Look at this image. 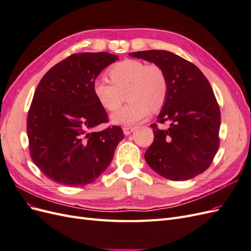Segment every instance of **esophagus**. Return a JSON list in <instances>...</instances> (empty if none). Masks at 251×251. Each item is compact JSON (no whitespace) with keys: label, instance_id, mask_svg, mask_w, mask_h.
Here are the masks:
<instances>
[{"label":"esophagus","instance_id":"1","mask_svg":"<svg viewBox=\"0 0 251 251\" xmlns=\"http://www.w3.org/2000/svg\"><path fill=\"white\" fill-rule=\"evenodd\" d=\"M136 130V127H134V126H125L124 127V133H125V135H130L131 133H133L134 131Z\"/></svg>","mask_w":251,"mask_h":251}]
</instances>
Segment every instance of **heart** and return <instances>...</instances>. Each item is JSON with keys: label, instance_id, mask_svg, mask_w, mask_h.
Here are the masks:
<instances>
[{"label": "heart", "instance_id": "obj_1", "mask_svg": "<svg viewBox=\"0 0 251 251\" xmlns=\"http://www.w3.org/2000/svg\"><path fill=\"white\" fill-rule=\"evenodd\" d=\"M111 80L98 77L93 82V93L102 107L110 112L119 109L126 94L130 101L112 116L114 124L130 126L142 120L150 111L160 110L169 93L164 70L156 64L125 59L110 70Z\"/></svg>", "mask_w": 251, "mask_h": 251}]
</instances>
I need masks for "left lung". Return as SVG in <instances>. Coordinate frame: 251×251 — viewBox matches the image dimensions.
Here are the masks:
<instances>
[{"mask_svg": "<svg viewBox=\"0 0 251 251\" xmlns=\"http://www.w3.org/2000/svg\"><path fill=\"white\" fill-rule=\"evenodd\" d=\"M160 66L169 81V93L151 125L154 141L144 158L160 176L174 180L192 179L208 169L219 149L221 114L210 83L200 69L188 60L165 50L130 53ZM169 122L168 129L158 123Z\"/></svg>", "mask_w": 251, "mask_h": 251, "instance_id": "1", "label": "left lung"}]
</instances>
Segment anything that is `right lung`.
<instances>
[{"label": "right lung", "mask_w": 251, "mask_h": 251, "mask_svg": "<svg viewBox=\"0 0 251 251\" xmlns=\"http://www.w3.org/2000/svg\"><path fill=\"white\" fill-rule=\"evenodd\" d=\"M118 56L107 52L76 53L53 66L37 86L27 117L30 155L50 180L68 186L92 183L110 165L123 128L93 93V82Z\"/></svg>", "instance_id": "add662e5"}]
</instances>
